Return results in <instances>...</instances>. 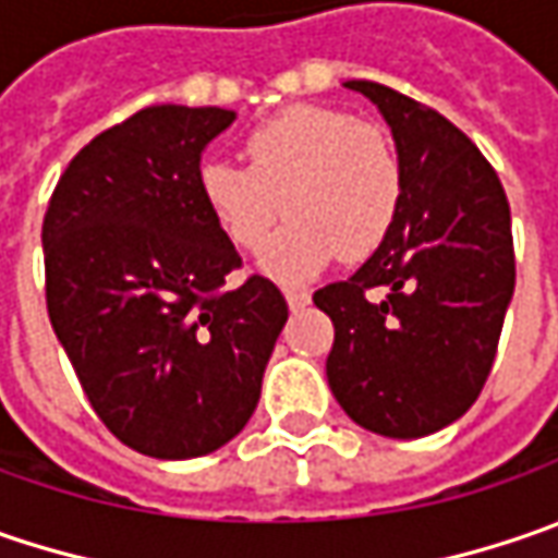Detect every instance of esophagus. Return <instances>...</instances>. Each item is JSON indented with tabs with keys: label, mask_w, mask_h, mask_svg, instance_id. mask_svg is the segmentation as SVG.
Instances as JSON below:
<instances>
[{
	"label": "esophagus",
	"mask_w": 558,
	"mask_h": 558,
	"mask_svg": "<svg viewBox=\"0 0 558 558\" xmlns=\"http://www.w3.org/2000/svg\"><path fill=\"white\" fill-rule=\"evenodd\" d=\"M283 296H287V305L290 308H303V305H308V290H303V287H283Z\"/></svg>",
	"instance_id": "1"
}]
</instances>
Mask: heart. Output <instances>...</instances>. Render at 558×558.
Here are the masks:
<instances>
[{"label":"heart","mask_w":558,"mask_h":558,"mask_svg":"<svg viewBox=\"0 0 558 558\" xmlns=\"http://www.w3.org/2000/svg\"><path fill=\"white\" fill-rule=\"evenodd\" d=\"M246 165L208 158L199 196L225 240L258 253L278 221H293L265 250V271L308 278L337 255L362 262L397 228L402 161L377 124L327 106H293L246 134Z\"/></svg>","instance_id":"b5f03b06"}]
</instances>
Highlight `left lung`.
<instances>
[{
  "instance_id": "obj_1",
  "label": "left lung",
  "mask_w": 558,
  "mask_h": 558,
  "mask_svg": "<svg viewBox=\"0 0 558 558\" xmlns=\"http://www.w3.org/2000/svg\"><path fill=\"white\" fill-rule=\"evenodd\" d=\"M347 86L387 118L405 193L384 246L312 296L333 322L327 384L355 424L415 440L487 384L515 290L512 215L494 165L440 111L375 81Z\"/></svg>"
}]
</instances>
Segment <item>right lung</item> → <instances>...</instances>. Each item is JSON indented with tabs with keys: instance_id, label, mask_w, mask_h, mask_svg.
<instances>
[{
	"instance_id": "obj_1",
	"label": "right lung",
	"mask_w": 558,
	"mask_h": 558,
	"mask_svg": "<svg viewBox=\"0 0 558 558\" xmlns=\"http://www.w3.org/2000/svg\"><path fill=\"white\" fill-rule=\"evenodd\" d=\"M231 109L149 106L68 161L43 218L46 308L93 412L153 459L243 430L287 322L199 196V156Z\"/></svg>"
}]
</instances>
